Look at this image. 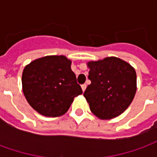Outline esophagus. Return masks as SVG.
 I'll return each mask as SVG.
<instances>
[{"mask_svg": "<svg viewBox=\"0 0 157 157\" xmlns=\"http://www.w3.org/2000/svg\"><path fill=\"white\" fill-rule=\"evenodd\" d=\"M86 88V84H83V85H82V89L83 92L85 91Z\"/></svg>", "mask_w": 157, "mask_h": 157, "instance_id": "esophagus-1", "label": "esophagus"}]
</instances>
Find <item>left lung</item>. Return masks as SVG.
<instances>
[{
	"label": "left lung",
	"instance_id": "obj_1",
	"mask_svg": "<svg viewBox=\"0 0 157 157\" xmlns=\"http://www.w3.org/2000/svg\"><path fill=\"white\" fill-rule=\"evenodd\" d=\"M88 79L84 97L93 114L102 119L120 115L128 109L136 92V73L127 62L116 57L88 64Z\"/></svg>",
	"mask_w": 157,
	"mask_h": 157
}]
</instances>
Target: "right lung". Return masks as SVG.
Returning a JSON list of instances; mask_svg holds the SVG:
<instances>
[{"label": "right lung", "mask_w": 157, "mask_h": 157, "mask_svg": "<svg viewBox=\"0 0 157 157\" xmlns=\"http://www.w3.org/2000/svg\"><path fill=\"white\" fill-rule=\"evenodd\" d=\"M71 64L65 56L51 55L35 59L24 68L22 91L39 113L46 117L63 115L74 98L82 93Z\"/></svg>", "instance_id": "obj_1"}]
</instances>
